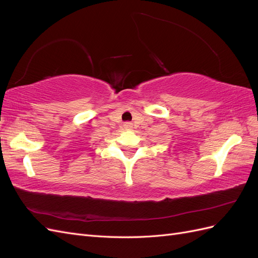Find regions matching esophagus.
I'll return each mask as SVG.
<instances>
[{"label": "esophagus", "mask_w": 258, "mask_h": 258, "mask_svg": "<svg viewBox=\"0 0 258 258\" xmlns=\"http://www.w3.org/2000/svg\"><path fill=\"white\" fill-rule=\"evenodd\" d=\"M123 128L126 129V130H131L132 123H131V122H124V123H123Z\"/></svg>", "instance_id": "1"}]
</instances>
